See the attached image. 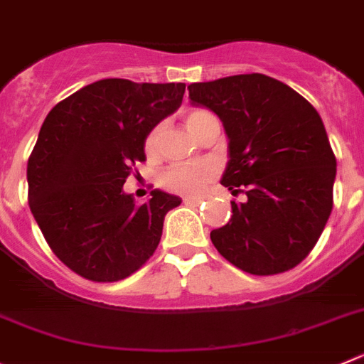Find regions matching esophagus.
Here are the masks:
<instances>
[{
    "label": "esophagus",
    "mask_w": 364,
    "mask_h": 364,
    "mask_svg": "<svg viewBox=\"0 0 364 364\" xmlns=\"http://www.w3.org/2000/svg\"><path fill=\"white\" fill-rule=\"evenodd\" d=\"M184 204L186 205H198V204H202V200L204 198H200V196H184Z\"/></svg>",
    "instance_id": "esophagus-1"
}]
</instances>
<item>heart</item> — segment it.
<instances>
[{"instance_id": "heart-1", "label": "heart", "mask_w": 364, "mask_h": 364, "mask_svg": "<svg viewBox=\"0 0 364 364\" xmlns=\"http://www.w3.org/2000/svg\"><path fill=\"white\" fill-rule=\"evenodd\" d=\"M209 112L205 109H191L186 113V124L193 133L196 132L198 122L208 115ZM160 126H155L151 132L146 135L144 141V151L148 155H153L156 149V142H159ZM216 169L215 166L209 162H188V164H175L171 168L166 169L162 173L160 184L162 188L168 189L171 193H178V195H200L208 188V184L215 178Z\"/></svg>"}]
</instances>
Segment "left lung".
Instances as JSON below:
<instances>
[{"mask_svg":"<svg viewBox=\"0 0 364 364\" xmlns=\"http://www.w3.org/2000/svg\"><path fill=\"white\" fill-rule=\"evenodd\" d=\"M195 106L220 117L229 139L222 186L245 193L211 242L256 276L291 271L309 256L332 211L336 155L321 117L291 86L243 73L188 86Z\"/></svg>","mask_w":364,"mask_h":364,"instance_id":"8db88e82","label":"left lung"}]
</instances>
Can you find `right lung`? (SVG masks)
Listing matches in <instances>:
<instances>
[{"instance_id":"add662e5","label":"right lung","mask_w":364,"mask_h":364,"mask_svg":"<svg viewBox=\"0 0 364 364\" xmlns=\"http://www.w3.org/2000/svg\"><path fill=\"white\" fill-rule=\"evenodd\" d=\"M184 82L102 79L46 115L26 166L28 205L46 243L92 282L128 278L159 247L178 196L159 189L146 204L122 191L146 135L182 105Z\"/></svg>"}]
</instances>
